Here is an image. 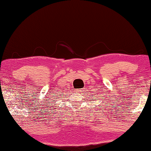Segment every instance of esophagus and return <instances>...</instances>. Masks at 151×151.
Wrapping results in <instances>:
<instances>
[{"label": "esophagus", "mask_w": 151, "mask_h": 151, "mask_svg": "<svg viewBox=\"0 0 151 151\" xmlns=\"http://www.w3.org/2000/svg\"><path fill=\"white\" fill-rule=\"evenodd\" d=\"M77 91H79H79H80V90L78 89V90H77Z\"/></svg>", "instance_id": "esophagus-1"}]
</instances>
